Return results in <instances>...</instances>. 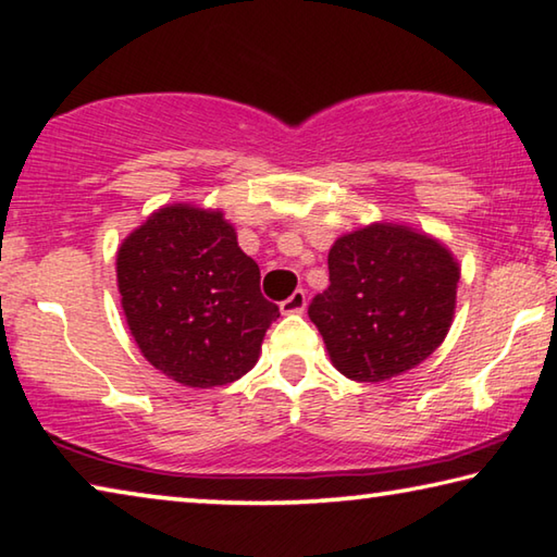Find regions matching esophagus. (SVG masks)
<instances>
[{"mask_svg":"<svg viewBox=\"0 0 557 557\" xmlns=\"http://www.w3.org/2000/svg\"><path fill=\"white\" fill-rule=\"evenodd\" d=\"M305 307H307V295H305V289L292 292V295H289V297L280 305L282 314H301V312H305Z\"/></svg>","mask_w":557,"mask_h":557,"instance_id":"1","label":"esophagus"}]
</instances>
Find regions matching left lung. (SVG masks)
<instances>
[{
  "label": "left lung",
  "mask_w": 557,
  "mask_h": 557,
  "mask_svg": "<svg viewBox=\"0 0 557 557\" xmlns=\"http://www.w3.org/2000/svg\"><path fill=\"white\" fill-rule=\"evenodd\" d=\"M459 265L428 233L371 223L329 250V287L309 305L338 373L381 383L425 361L445 342Z\"/></svg>",
  "instance_id": "8db88e82"
}]
</instances>
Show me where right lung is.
I'll list each match as a JSON object with an SVG mask.
<instances>
[{
    "instance_id": "obj_1",
    "label": "right lung",
    "mask_w": 557,
    "mask_h": 557,
    "mask_svg": "<svg viewBox=\"0 0 557 557\" xmlns=\"http://www.w3.org/2000/svg\"><path fill=\"white\" fill-rule=\"evenodd\" d=\"M117 289L139 351L188 388L238 381L280 317L223 211L174 203L122 240Z\"/></svg>"
}]
</instances>
